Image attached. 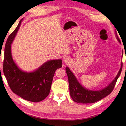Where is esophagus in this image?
Here are the masks:
<instances>
[{
  "mask_svg": "<svg viewBox=\"0 0 126 126\" xmlns=\"http://www.w3.org/2000/svg\"><path fill=\"white\" fill-rule=\"evenodd\" d=\"M63 62L65 63H66V64H69L70 63V59L68 57H64L63 59Z\"/></svg>",
  "mask_w": 126,
  "mask_h": 126,
  "instance_id": "esophagus-1",
  "label": "esophagus"
}]
</instances>
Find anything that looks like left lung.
<instances>
[{
  "label": "left lung",
  "instance_id": "1",
  "mask_svg": "<svg viewBox=\"0 0 126 126\" xmlns=\"http://www.w3.org/2000/svg\"><path fill=\"white\" fill-rule=\"evenodd\" d=\"M115 36L118 42L121 43L120 40L117 37V33L115 31ZM122 68L121 63V68L113 81L106 87L99 90H91L87 89L79 83L77 78L74 75L68 66L65 68V71L68 75L69 90H70V95L74 102L80 103H93L100 101L101 99L106 97L110 94L113 91L115 85L116 84L117 79L121 74Z\"/></svg>",
  "mask_w": 126,
  "mask_h": 126
}]
</instances>
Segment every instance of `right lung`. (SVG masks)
Instances as JSON below:
<instances>
[{
    "label": "right lung",
    "mask_w": 126,
    "mask_h": 126,
    "mask_svg": "<svg viewBox=\"0 0 126 126\" xmlns=\"http://www.w3.org/2000/svg\"><path fill=\"white\" fill-rule=\"evenodd\" d=\"M22 20L23 19L7 39L4 50L3 71L13 93L25 100L38 102L49 94L53 76L56 70L62 66V60L47 61L36 70L29 73L19 68L13 60L11 44Z\"/></svg>",
    "instance_id": "add662e5"
}]
</instances>
